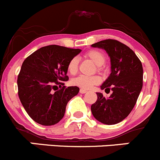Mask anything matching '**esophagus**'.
I'll return each mask as SVG.
<instances>
[{
    "mask_svg": "<svg viewBox=\"0 0 160 160\" xmlns=\"http://www.w3.org/2000/svg\"><path fill=\"white\" fill-rule=\"evenodd\" d=\"M87 92H88V90H84V89H80V93H87Z\"/></svg>",
    "mask_w": 160,
    "mask_h": 160,
    "instance_id": "34e87169",
    "label": "esophagus"
}]
</instances>
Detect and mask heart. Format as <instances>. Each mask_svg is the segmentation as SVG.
Returning <instances> with one entry per match:
<instances>
[{"label":"heart","mask_w":160,"mask_h":160,"mask_svg":"<svg viewBox=\"0 0 160 160\" xmlns=\"http://www.w3.org/2000/svg\"><path fill=\"white\" fill-rule=\"evenodd\" d=\"M84 56L90 59L98 66V69L101 70L102 69V65L105 62V56L102 52L99 50H90ZM79 59L78 58L74 57L71 59L67 65V71L72 75H74L78 70ZM101 80L98 76H84L80 75L72 79V83L75 86L80 87L83 89H90L93 85H97L101 83Z\"/></svg>","instance_id":"heart-1"}]
</instances>
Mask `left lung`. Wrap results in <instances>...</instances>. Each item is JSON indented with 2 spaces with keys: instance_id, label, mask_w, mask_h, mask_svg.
Segmentation results:
<instances>
[{
  "instance_id": "obj_1",
  "label": "left lung",
  "mask_w": 160,
  "mask_h": 160,
  "mask_svg": "<svg viewBox=\"0 0 160 160\" xmlns=\"http://www.w3.org/2000/svg\"><path fill=\"white\" fill-rule=\"evenodd\" d=\"M91 46L104 49L110 57L111 74L101 89L112 90L108 98L97 93L98 100L91 105V112L98 122L115 125L130 114L136 103L142 88V65L129 47L117 40H103Z\"/></svg>"
}]
</instances>
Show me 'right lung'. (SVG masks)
<instances>
[{
    "instance_id": "obj_1",
    "label": "right lung",
    "mask_w": 160,
    "mask_h": 160,
    "mask_svg": "<svg viewBox=\"0 0 160 160\" xmlns=\"http://www.w3.org/2000/svg\"><path fill=\"white\" fill-rule=\"evenodd\" d=\"M81 52L51 45L34 52L23 62L18 77V97L24 108L35 122L42 125L58 123L65 114L70 100L77 94V87L64 86L69 80L67 65ZM56 85L61 88L53 93Z\"/></svg>"
}]
</instances>
